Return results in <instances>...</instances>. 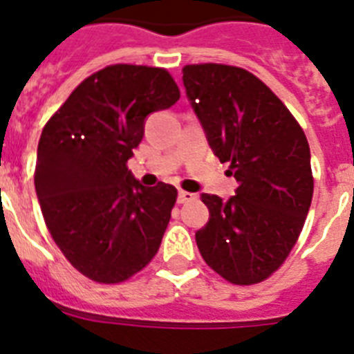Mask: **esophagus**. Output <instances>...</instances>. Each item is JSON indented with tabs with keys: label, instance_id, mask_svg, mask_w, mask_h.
<instances>
[{
	"label": "esophagus",
	"instance_id": "esophagus-1",
	"mask_svg": "<svg viewBox=\"0 0 354 354\" xmlns=\"http://www.w3.org/2000/svg\"><path fill=\"white\" fill-rule=\"evenodd\" d=\"M196 195H193V193L189 192H179V195H177V202L179 204H186V202H192V200H195Z\"/></svg>",
	"mask_w": 354,
	"mask_h": 354
}]
</instances>
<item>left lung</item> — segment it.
I'll list each match as a JSON object with an SVG mask.
<instances>
[{
    "instance_id": "left-lung-1",
    "label": "left lung",
    "mask_w": 354,
    "mask_h": 354,
    "mask_svg": "<svg viewBox=\"0 0 354 354\" xmlns=\"http://www.w3.org/2000/svg\"><path fill=\"white\" fill-rule=\"evenodd\" d=\"M183 83L209 147L237 180L228 200L202 193L209 221L196 245L230 283H259L282 266L308 214L310 147L286 104L245 68L186 65Z\"/></svg>"
}]
</instances>
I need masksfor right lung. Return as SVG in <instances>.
I'll list each match as a JSON object with an SVG mask.
<instances>
[{
  "label": "right lung",
  "instance_id": "obj_1",
  "mask_svg": "<svg viewBox=\"0 0 354 354\" xmlns=\"http://www.w3.org/2000/svg\"><path fill=\"white\" fill-rule=\"evenodd\" d=\"M179 97L165 68L109 65L44 127L35 168L44 220L67 261L95 282H124L158 253L177 189L143 186L126 165L147 117Z\"/></svg>",
  "mask_w": 354,
  "mask_h": 354
}]
</instances>
